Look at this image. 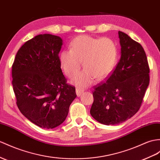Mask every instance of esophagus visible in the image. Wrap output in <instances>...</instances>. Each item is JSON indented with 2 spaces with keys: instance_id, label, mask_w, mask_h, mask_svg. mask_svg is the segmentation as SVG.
I'll list each match as a JSON object with an SVG mask.
<instances>
[{
  "instance_id": "esophagus-1",
  "label": "esophagus",
  "mask_w": 160,
  "mask_h": 160,
  "mask_svg": "<svg viewBox=\"0 0 160 160\" xmlns=\"http://www.w3.org/2000/svg\"><path fill=\"white\" fill-rule=\"evenodd\" d=\"M83 92H84V89H83L82 88H76V93L77 96H80L81 94H82V93H83Z\"/></svg>"
}]
</instances>
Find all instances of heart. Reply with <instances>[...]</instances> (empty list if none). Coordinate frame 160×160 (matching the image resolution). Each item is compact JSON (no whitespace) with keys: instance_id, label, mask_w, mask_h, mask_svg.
Segmentation results:
<instances>
[{"instance_id":"heart-1","label":"heart","mask_w":160,"mask_h":160,"mask_svg":"<svg viewBox=\"0 0 160 160\" xmlns=\"http://www.w3.org/2000/svg\"><path fill=\"white\" fill-rule=\"evenodd\" d=\"M118 57V48L111 38H94L88 35L76 37L71 49H64L60 54V61L64 72L72 78L79 72L81 62L85 68L75 79L77 85L90 84L94 77L100 80L113 70Z\"/></svg>"}]
</instances>
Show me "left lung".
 Listing matches in <instances>:
<instances>
[{
    "instance_id": "left-lung-1",
    "label": "left lung",
    "mask_w": 160,
    "mask_h": 160,
    "mask_svg": "<svg viewBox=\"0 0 160 160\" xmlns=\"http://www.w3.org/2000/svg\"><path fill=\"white\" fill-rule=\"evenodd\" d=\"M121 58L107 81L94 86L90 114L104 125H116L138 112L149 84V66L139 42L119 31Z\"/></svg>"
}]
</instances>
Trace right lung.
I'll return each instance as SVG.
<instances>
[{"label":"right lung","instance_id":"add662e5","mask_svg":"<svg viewBox=\"0 0 160 160\" xmlns=\"http://www.w3.org/2000/svg\"><path fill=\"white\" fill-rule=\"evenodd\" d=\"M62 40L49 34L26 41L12 65V85L17 106L35 125L52 129L64 122L76 97L75 88L67 83L59 52Z\"/></svg>","mask_w":160,"mask_h":160}]
</instances>
